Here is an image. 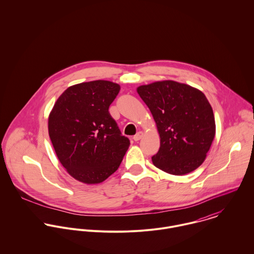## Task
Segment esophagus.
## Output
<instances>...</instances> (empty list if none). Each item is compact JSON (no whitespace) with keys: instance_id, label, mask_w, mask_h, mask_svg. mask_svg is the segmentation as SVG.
<instances>
[{"instance_id":"1","label":"esophagus","mask_w":254,"mask_h":254,"mask_svg":"<svg viewBox=\"0 0 254 254\" xmlns=\"http://www.w3.org/2000/svg\"><path fill=\"white\" fill-rule=\"evenodd\" d=\"M143 132H138L134 137H133V139H134V141H139V140H141L142 139V137H143Z\"/></svg>"}]
</instances>
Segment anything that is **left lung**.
Segmentation results:
<instances>
[{"mask_svg": "<svg viewBox=\"0 0 254 254\" xmlns=\"http://www.w3.org/2000/svg\"><path fill=\"white\" fill-rule=\"evenodd\" d=\"M137 92L160 137V147L151 157L154 166L172 175L199 167L215 136L213 110L204 94L171 80L140 86Z\"/></svg>", "mask_w": 254, "mask_h": 254, "instance_id": "8db88e82", "label": "left lung"}]
</instances>
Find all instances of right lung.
<instances>
[{
  "label": "right lung",
  "mask_w": 254,
  "mask_h": 254,
  "mask_svg": "<svg viewBox=\"0 0 254 254\" xmlns=\"http://www.w3.org/2000/svg\"><path fill=\"white\" fill-rule=\"evenodd\" d=\"M119 91L118 84L106 80L80 83L67 88L50 113L49 135L57 156L78 181L108 179L130 145L109 111Z\"/></svg>",
  "instance_id": "obj_1"
}]
</instances>
